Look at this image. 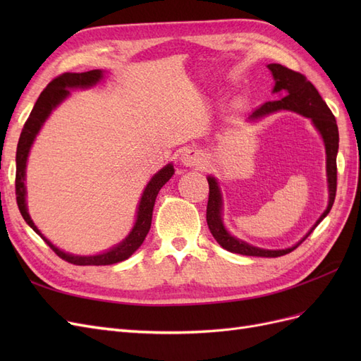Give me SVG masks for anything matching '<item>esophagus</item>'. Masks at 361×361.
Listing matches in <instances>:
<instances>
[{
	"label": "esophagus",
	"instance_id": "34e87169",
	"mask_svg": "<svg viewBox=\"0 0 361 361\" xmlns=\"http://www.w3.org/2000/svg\"><path fill=\"white\" fill-rule=\"evenodd\" d=\"M180 162L185 167H199L204 162V155L199 149H183L180 154Z\"/></svg>",
	"mask_w": 361,
	"mask_h": 361
}]
</instances>
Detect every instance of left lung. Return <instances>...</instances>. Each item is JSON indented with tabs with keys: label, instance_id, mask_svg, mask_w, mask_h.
<instances>
[{
	"label": "left lung",
	"instance_id": "left-lung-1",
	"mask_svg": "<svg viewBox=\"0 0 361 361\" xmlns=\"http://www.w3.org/2000/svg\"><path fill=\"white\" fill-rule=\"evenodd\" d=\"M268 69L272 73L276 84L272 93L279 94L280 99L265 102L247 117V122H259L272 113H277L281 110L293 111L301 114L312 120L313 126L318 129L321 134L324 145H325V154H326V183H329V204L322 215L318 218V221L313 224L310 231L305 233L300 241L288 247L285 250H267L251 245L243 239H239L227 232V228L223 223V195L220 185L214 176H207V183H209V200H207L206 207V221L209 226V231L212 236L216 239L224 250L231 251V253H238L244 256H259V257H279L285 256L290 251L297 248L305 238H307L314 227L318 226L324 218L329 215L331 211L334 199H336V185H337V166H336V157L338 150V129L336 118L331 110L326 104L322 101L321 94L314 89V85L307 81L304 75L293 72L281 64L271 63L268 64Z\"/></svg>",
	"mask_w": 361,
	"mask_h": 361
}]
</instances>
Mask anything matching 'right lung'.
I'll use <instances>...</instances> for the list:
<instances>
[{"instance_id": "obj_1", "label": "right lung", "mask_w": 361, "mask_h": 361, "mask_svg": "<svg viewBox=\"0 0 361 361\" xmlns=\"http://www.w3.org/2000/svg\"><path fill=\"white\" fill-rule=\"evenodd\" d=\"M102 78H104V71L94 69V71L82 72V73L68 72L57 76L56 80H52L47 85V89L40 93L39 99L36 101L35 106H32L30 117L27 118L23 133H20V137L18 141L15 185H16V202H18L20 215L24 216L25 223L32 228V231H35L37 235H40L43 241L56 251V255L59 257L64 259L73 265H113V264H117V262L126 260L128 257L133 256L140 248V245L143 244L145 238L150 231L152 212H154V206H155V200L159 190L171 179V176L174 174L173 164L170 162L166 167H162L158 173H155L154 176H152V179L146 185L143 194H141L133 231L129 232V235L123 239L122 243H118L110 250L104 251V253L93 255V256H80V255L66 253V251H63L59 247L54 245L49 239H47L40 233L37 226L32 223L31 216L28 214V207H27L25 170H27V159L30 155L31 146L35 143V140L39 134V130L42 129L43 123L47 122V118L51 116V113L71 94V90L90 89V87L96 85Z\"/></svg>"}]
</instances>
